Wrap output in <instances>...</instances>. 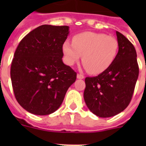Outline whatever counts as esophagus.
<instances>
[{"mask_svg": "<svg viewBox=\"0 0 146 146\" xmlns=\"http://www.w3.org/2000/svg\"><path fill=\"white\" fill-rule=\"evenodd\" d=\"M77 79H80V80L84 79V76L82 75V74H80V73H78V74H77Z\"/></svg>", "mask_w": 146, "mask_h": 146, "instance_id": "esophagus-1", "label": "esophagus"}]
</instances>
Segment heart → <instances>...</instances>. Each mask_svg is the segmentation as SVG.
I'll use <instances>...</instances> for the list:
<instances>
[{"label":"heart","mask_w":146,"mask_h":146,"mask_svg":"<svg viewBox=\"0 0 146 146\" xmlns=\"http://www.w3.org/2000/svg\"><path fill=\"white\" fill-rule=\"evenodd\" d=\"M62 50L68 65L77 63L82 56L85 68L92 74H99L114 61L117 54L118 42L111 35L86 32L75 35L73 44L66 41Z\"/></svg>","instance_id":"heart-1"}]
</instances>
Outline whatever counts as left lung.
Instances as JSON below:
<instances>
[{
  "mask_svg": "<svg viewBox=\"0 0 146 146\" xmlns=\"http://www.w3.org/2000/svg\"><path fill=\"white\" fill-rule=\"evenodd\" d=\"M116 34L118 52L113 64L97 76L85 80V102L99 117L117 115L129 105L139 76L133 44L117 31Z\"/></svg>",
  "mask_w": 146,
  "mask_h": 146,
  "instance_id": "8db88e82",
  "label": "left lung"
}]
</instances>
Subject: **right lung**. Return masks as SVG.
<instances>
[{"mask_svg":"<svg viewBox=\"0 0 146 146\" xmlns=\"http://www.w3.org/2000/svg\"><path fill=\"white\" fill-rule=\"evenodd\" d=\"M69 26L42 25L27 34L15 51L10 78L16 99L36 115L54 113L61 105L76 73L62 60Z\"/></svg>","mask_w":146,"mask_h":146,"instance_id":"1","label":"right lung"}]
</instances>
